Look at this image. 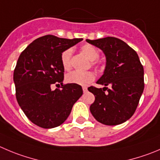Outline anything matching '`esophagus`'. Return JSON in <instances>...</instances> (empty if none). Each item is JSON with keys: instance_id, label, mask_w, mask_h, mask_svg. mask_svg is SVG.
Instances as JSON below:
<instances>
[{"instance_id": "obj_1", "label": "esophagus", "mask_w": 160, "mask_h": 160, "mask_svg": "<svg viewBox=\"0 0 160 160\" xmlns=\"http://www.w3.org/2000/svg\"><path fill=\"white\" fill-rule=\"evenodd\" d=\"M82 89H83V92H86L88 91L87 87H82Z\"/></svg>"}]
</instances>
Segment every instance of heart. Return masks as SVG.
Listing matches in <instances>:
<instances>
[{"instance_id":"b5f03b06","label":"heart","mask_w":160,"mask_h":160,"mask_svg":"<svg viewBox=\"0 0 160 160\" xmlns=\"http://www.w3.org/2000/svg\"><path fill=\"white\" fill-rule=\"evenodd\" d=\"M81 51L89 60H91V66L97 70H100L103 68L101 62L97 60L100 56V51L95 46L89 44H86L81 47ZM72 54L73 49L71 48H67L61 53L60 60H61L62 66L65 71H69L72 67ZM66 79L69 83L80 85V86H87L94 81L95 74L92 71H86V72L73 71L67 75Z\"/></svg>"}]
</instances>
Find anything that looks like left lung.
<instances>
[{
  "mask_svg": "<svg viewBox=\"0 0 160 160\" xmlns=\"http://www.w3.org/2000/svg\"><path fill=\"white\" fill-rule=\"evenodd\" d=\"M86 42L103 50L107 60L104 74L97 82L104 87L88 88L95 96L91 113L102 124H121L131 118L139 104L144 88L143 65L135 50L117 38Z\"/></svg>",
  "mask_w": 160,
  "mask_h": 160,
  "instance_id": "obj_1",
  "label": "left lung"
}]
</instances>
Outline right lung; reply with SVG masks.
<instances>
[{"instance_id": "add662e5", "label": "right lung", "mask_w": 160, "mask_h": 160, "mask_svg": "<svg viewBox=\"0 0 160 160\" xmlns=\"http://www.w3.org/2000/svg\"><path fill=\"white\" fill-rule=\"evenodd\" d=\"M82 40L48 34L33 41L21 52L13 75L16 100L38 127L50 129L60 126L82 95L81 86L63 84L64 69L60 60L64 50ZM53 84L61 88L52 91Z\"/></svg>"}]
</instances>
